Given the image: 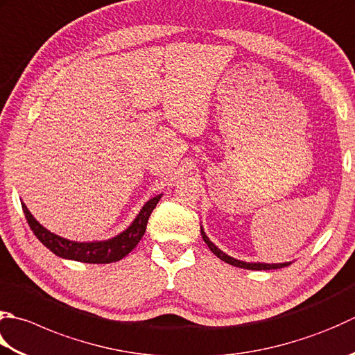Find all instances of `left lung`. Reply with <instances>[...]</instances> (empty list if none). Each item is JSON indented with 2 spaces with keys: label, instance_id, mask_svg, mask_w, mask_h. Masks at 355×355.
<instances>
[{
  "label": "left lung",
  "instance_id": "1",
  "mask_svg": "<svg viewBox=\"0 0 355 355\" xmlns=\"http://www.w3.org/2000/svg\"><path fill=\"white\" fill-rule=\"evenodd\" d=\"M201 229V237H203L205 243L207 245V248L211 249V251L218 257L220 260H223L226 263H229V265L232 266H237V268H243V269H251V270H268V269H280V268H284V266H289L291 261H284V263H272V265H269V263H246V261H241V260H237L234 259V257L227 255L226 252L221 251V249H218L217 246L214 245V243L209 240V237H207L203 226H200Z\"/></svg>",
  "mask_w": 355,
  "mask_h": 355
}]
</instances>
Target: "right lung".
<instances>
[{
    "label": "right lung",
    "mask_w": 355,
    "mask_h": 355,
    "mask_svg": "<svg viewBox=\"0 0 355 355\" xmlns=\"http://www.w3.org/2000/svg\"><path fill=\"white\" fill-rule=\"evenodd\" d=\"M162 196L163 193H159V196H155L146 201L134 221L123 232L115 235L112 239L95 241H73L60 237V235L51 232L43 225H40L24 203H21V206H23L27 223H29L35 237L43 243L49 251H52L55 255L61 257V259L104 265V263L121 260L123 257H126L138 245V241L141 240L146 232V226H148L150 214L155 209Z\"/></svg>",
    "instance_id": "obj_1"
}]
</instances>
